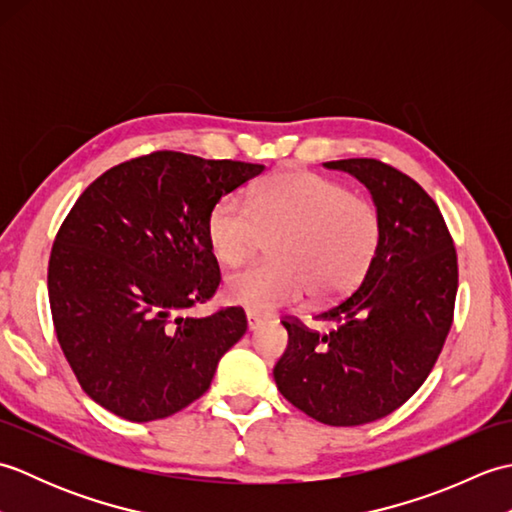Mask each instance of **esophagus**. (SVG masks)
Instances as JSON below:
<instances>
[{
	"label": "esophagus",
	"instance_id": "obj_1",
	"mask_svg": "<svg viewBox=\"0 0 512 512\" xmlns=\"http://www.w3.org/2000/svg\"><path fill=\"white\" fill-rule=\"evenodd\" d=\"M246 323H248V332H255L262 328V325L266 323V319L262 317V314H255V312H246Z\"/></svg>",
	"mask_w": 512,
	"mask_h": 512
}]
</instances>
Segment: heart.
Returning a JSON list of instances; mask_svg holds the SVG:
<instances>
[{
  "label": "heart",
  "mask_w": 512,
  "mask_h": 512,
  "mask_svg": "<svg viewBox=\"0 0 512 512\" xmlns=\"http://www.w3.org/2000/svg\"><path fill=\"white\" fill-rule=\"evenodd\" d=\"M275 237V262L239 270L224 297L255 314L297 306L308 295L330 301L350 292L372 268L383 239L378 206L343 184L310 171H286L250 193L224 195L206 220L213 255L226 266L257 253L262 235Z\"/></svg>",
  "instance_id": "heart-1"
}]
</instances>
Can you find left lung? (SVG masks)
Masks as SVG:
<instances>
[{
	"label": "left lung",
	"mask_w": 512,
	"mask_h": 512,
	"mask_svg": "<svg viewBox=\"0 0 512 512\" xmlns=\"http://www.w3.org/2000/svg\"><path fill=\"white\" fill-rule=\"evenodd\" d=\"M363 182L383 217V239L363 284L317 319L319 334L281 321L288 347L273 376L297 409L330 427L389 416L436 365L451 330L458 255L427 191L374 158L323 162Z\"/></svg>",
	"instance_id": "8db88e82"
}]
</instances>
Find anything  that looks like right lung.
I'll return each mask as SVG.
<instances>
[{
	"label": "right lung",
	"instance_id": "1",
	"mask_svg": "<svg viewBox=\"0 0 512 512\" xmlns=\"http://www.w3.org/2000/svg\"><path fill=\"white\" fill-rule=\"evenodd\" d=\"M264 165L156 151L105 171L54 239V332L85 394L132 422L173 416L209 389L246 314L184 317L220 286L206 237L217 200Z\"/></svg>",
	"mask_w": 512,
	"mask_h": 512
}]
</instances>
